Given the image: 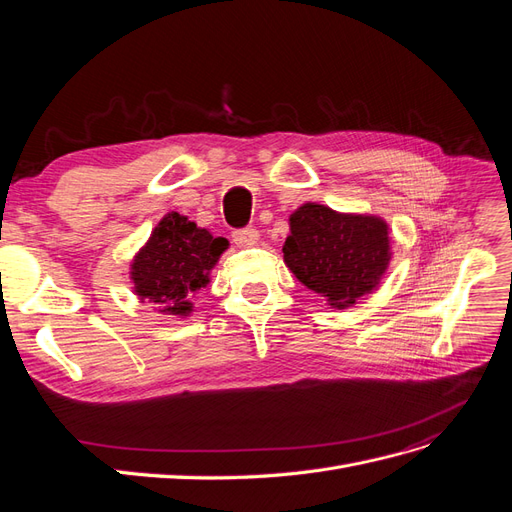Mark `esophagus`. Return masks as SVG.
<instances>
[{
  "instance_id": "34e87169",
  "label": "esophagus",
  "mask_w": 512,
  "mask_h": 512,
  "mask_svg": "<svg viewBox=\"0 0 512 512\" xmlns=\"http://www.w3.org/2000/svg\"><path fill=\"white\" fill-rule=\"evenodd\" d=\"M258 230L256 228H252V226H247V228H239V230H235L232 232V241H235L237 245H241V247H247V245H254L256 241H258Z\"/></svg>"
}]
</instances>
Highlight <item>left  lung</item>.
I'll use <instances>...</instances> for the list:
<instances>
[{"instance_id":"8db88e82","label":"left lung","mask_w":512,"mask_h":512,"mask_svg":"<svg viewBox=\"0 0 512 512\" xmlns=\"http://www.w3.org/2000/svg\"><path fill=\"white\" fill-rule=\"evenodd\" d=\"M389 226L307 203L290 215L284 260L297 280L344 309L371 292L391 260Z\"/></svg>"}]
</instances>
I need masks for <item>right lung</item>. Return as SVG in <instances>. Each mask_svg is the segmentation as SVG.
<instances>
[{"label": "right lung", "mask_w": 512, "mask_h": 512, "mask_svg": "<svg viewBox=\"0 0 512 512\" xmlns=\"http://www.w3.org/2000/svg\"><path fill=\"white\" fill-rule=\"evenodd\" d=\"M228 247L179 213H168L132 262L134 292L162 312L188 316L194 292L209 284V271Z\"/></svg>", "instance_id": "obj_1"}]
</instances>
